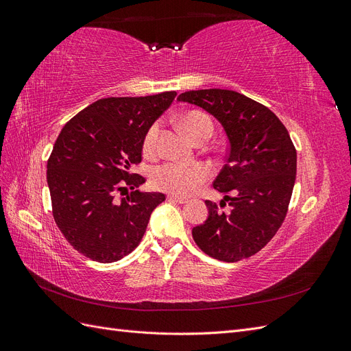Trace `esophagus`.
<instances>
[{
  "instance_id": "34e87169",
  "label": "esophagus",
  "mask_w": 351,
  "mask_h": 351,
  "mask_svg": "<svg viewBox=\"0 0 351 351\" xmlns=\"http://www.w3.org/2000/svg\"><path fill=\"white\" fill-rule=\"evenodd\" d=\"M169 202H174V204H187V199H184V197H178V196H174V195H169L168 197H167Z\"/></svg>"
}]
</instances>
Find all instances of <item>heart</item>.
I'll return each instance as SVG.
<instances>
[{"label":"heart","instance_id":"b5f03b06","mask_svg":"<svg viewBox=\"0 0 351 351\" xmlns=\"http://www.w3.org/2000/svg\"><path fill=\"white\" fill-rule=\"evenodd\" d=\"M182 124L193 141L214 132L210 119L200 111H190L182 117ZM161 132V123H154L146 132L143 139V151L146 155H154L158 147V137ZM209 178V169L204 164H178L167 162L155 167L151 171V183L155 189L178 196H189Z\"/></svg>","mask_w":351,"mask_h":351}]
</instances>
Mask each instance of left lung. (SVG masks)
<instances>
[{
    "instance_id": "obj_1",
    "label": "left lung",
    "mask_w": 351,
    "mask_h": 351,
    "mask_svg": "<svg viewBox=\"0 0 351 351\" xmlns=\"http://www.w3.org/2000/svg\"><path fill=\"white\" fill-rule=\"evenodd\" d=\"M177 99L214 115L230 143L214 182L224 199L205 202L209 215L192 230L193 240L214 259H247L277 234L289 210L297 169L290 134L269 108L234 90H189ZM226 201L230 209L221 211Z\"/></svg>"
}]
</instances>
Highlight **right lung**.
Listing matches in <instances>:
<instances>
[{"label": "right lung", "mask_w": 351, "mask_h": 351, "mask_svg": "<svg viewBox=\"0 0 351 351\" xmlns=\"http://www.w3.org/2000/svg\"><path fill=\"white\" fill-rule=\"evenodd\" d=\"M176 95L104 98L62 127L48 159L47 182L56 224L83 256L111 263L139 246L165 195L134 190L145 178L132 168L142 161L146 132ZM117 193L126 197L117 199Z\"/></svg>", "instance_id": "1"}]
</instances>
